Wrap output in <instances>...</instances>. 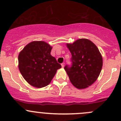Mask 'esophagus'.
I'll return each instance as SVG.
<instances>
[{
    "label": "esophagus",
    "instance_id": "obj_1",
    "mask_svg": "<svg viewBox=\"0 0 121 121\" xmlns=\"http://www.w3.org/2000/svg\"><path fill=\"white\" fill-rule=\"evenodd\" d=\"M61 66H62V68H63V67H64V66H65V63H62V64H61Z\"/></svg>",
    "mask_w": 121,
    "mask_h": 121
}]
</instances>
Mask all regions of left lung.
Masks as SVG:
<instances>
[{"label":"left lung","mask_w":121,"mask_h":121,"mask_svg":"<svg viewBox=\"0 0 121 121\" xmlns=\"http://www.w3.org/2000/svg\"><path fill=\"white\" fill-rule=\"evenodd\" d=\"M72 54V66L64 68L72 84L83 89L92 85L101 73L103 59L97 46L88 39H79L66 43Z\"/></svg>","instance_id":"1"}]
</instances>
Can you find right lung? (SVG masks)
Wrapping results in <instances>:
<instances>
[{"label": "right lung", "instance_id": "obj_1", "mask_svg": "<svg viewBox=\"0 0 121 121\" xmlns=\"http://www.w3.org/2000/svg\"><path fill=\"white\" fill-rule=\"evenodd\" d=\"M52 46L44 41H33L18 56V67L23 78L33 87L48 85L61 65L51 55Z\"/></svg>", "mask_w": 121, "mask_h": 121}]
</instances>
